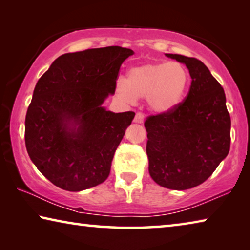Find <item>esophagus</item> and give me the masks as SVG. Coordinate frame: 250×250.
<instances>
[{
  "label": "esophagus",
  "instance_id": "1",
  "mask_svg": "<svg viewBox=\"0 0 250 250\" xmlns=\"http://www.w3.org/2000/svg\"><path fill=\"white\" fill-rule=\"evenodd\" d=\"M133 121L135 124H143V122H145V115H143L142 112H138L137 115H135Z\"/></svg>",
  "mask_w": 250,
  "mask_h": 250
}]
</instances>
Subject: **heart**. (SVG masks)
Here are the masks:
<instances>
[{
  "label": "heart",
  "mask_w": 250,
  "mask_h": 250,
  "mask_svg": "<svg viewBox=\"0 0 250 250\" xmlns=\"http://www.w3.org/2000/svg\"><path fill=\"white\" fill-rule=\"evenodd\" d=\"M189 83V75L179 62H149L134 66L126 79H118L116 94L129 104L146 98L156 112H167L183 100Z\"/></svg>",
  "instance_id": "obj_1"
}]
</instances>
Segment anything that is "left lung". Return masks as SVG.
Returning a JSON list of instances; mask_svg holds the SVG:
<instances>
[{
  "label": "left lung",
  "mask_w": 250,
  "mask_h": 250,
  "mask_svg": "<svg viewBox=\"0 0 250 250\" xmlns=\"http://www.w3.org/2000/svg\"><path fill=\"white\" fill-rule=\"evenodd\" d=\"M166 56L188 67L192 83L183 103L146 120V154L155 183L183 191L205 182L227 156L230 116L223 87L201 61Z\"/></svg>",
  "instance_id": "obj_1"
}]
</instances>
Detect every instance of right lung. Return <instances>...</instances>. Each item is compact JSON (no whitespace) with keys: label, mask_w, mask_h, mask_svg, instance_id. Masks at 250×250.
<instances>
[{"label":"right lung","mask_w":250,"mask_h":250,"mask_svg":"<svg viewBox=\"0 0 250 250\" xmlns=\"http://www.w3.org/2000/svg\"><path fill=\"white\" fill-rule=\"evenodd\" d=\"M133 54L120 46L67 53L39 79L25 118V145L54 185L79 192L107 180L135 113H115L103 104L115 94L120 66Z\"/></svg>","instance_id":"right-lung-1"}]
</instances>
